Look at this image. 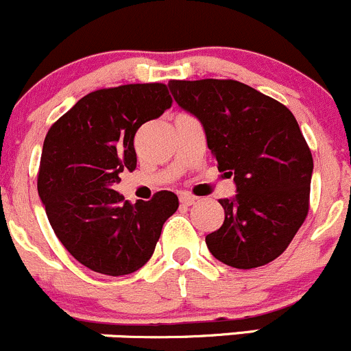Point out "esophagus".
<instances>
[{
  "mask_svg": "<svg viewBox=\"0 0 351 351\" xmlns=\"http://www.w3.org/2000/svg\"><path fill=\"white\" fill-rule=\"evenodd\" d=\"M179 199H180V203L186 204V206H191V204L196 203L197 197H196V196H193V194L182 193V194H180V196H179Z\"/></svg>",
  "mask_w": 351,
  "mask_h": 351,
  "instance_id": "1",
  "label": "esophagus"
}]
</instances>
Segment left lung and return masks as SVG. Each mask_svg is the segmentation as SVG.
I'll return each mask as SVG.
<instances>
[{
  "label": "left lung",
  "instance_id": "1",
  "mask_svg": "<svg viewBox=\"0 0 351 351\" xmlns=\"http://www.w3.org/2000/svg\"><path fill=\"white\" fill-rule=\"evenodd\" d=\"M176 102L201 121L218 171L237 194L220 199L225 220L206 235L218 261L265 266L292 242L308 213L314 162L293 114L235 80H171Z\"/></svg>",
  "mask_w": 351,
  "mask_h": 351
}]
</instances>
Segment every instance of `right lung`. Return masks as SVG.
Here are the masks:
<instances>
[{
  "instance_id": "right-lung-1",
  "label": "right lung",
  "mask_w": 351,
  "mask_h": 351,
  "mask_svg": "<svg viewBox=\"0 0 351 351\" xmlns=\"http://www.w3.org/2000/svg\"><path fill=\"white\" fill-rule=\"evenodd\" d=\"M172 99L164 83H131L80 99L51 126L37 189L56 237L95 273L130 275L152 258L162 227L179 208L171 191L131 204L114 187L136 169L134 134Z\"/></svg>"
}]
</instances>
